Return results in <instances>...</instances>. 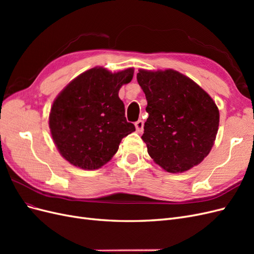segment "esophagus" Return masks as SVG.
<instances>
[{"mask_svg": "<svg viewBox=\"0 0 254 254\" xmlns=\"http://www.w3.org/2000/svg\"><path fill=\"white\" fill-rule=\"evenodd\" d=\"M135 129L137 132H142L143 129H144V122L142 120H139L137 122H135Z\"/></svg>", "mask_w": 254, "mask_h": 254, "instance_id": "obj_1", "label": "esophagus"}]
</instances>
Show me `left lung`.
<instances>
[{
  "mask_svg": "<svg viewBox=\"0 0 254 254\" xmlns=\"http://www.w3.org/2000/svg\"><path fill=\"white\" fill-rule=\"evenodd\" d=\"M136 79L147 101L142 140L149 156L168 173L198 165L217 134L216 104L196 82L174 70H140Z\"/></svg>",
  "mask_w": 254,
  "mask_h": 254,
  "instance_id": "obj_1",
  "label": "left lung"
}]
</instances>
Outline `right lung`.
<instances>
[{"instance_id": "1", "label": "right lung", "mask_w": 254, "mask_h": 254, "mask_svg": "<svg viewBox=\"0 0 254 254\" xmlns=\"http://www.w3.org/2000/svg\"><path fill=\"white\" fill-rule=\"evenodd\" d=\"M133 68L111 73L93 67L73 79L53 103L49 125L60 155L82 170H97L118 151L123 137L135 130L119 97Z\"/></svg>"}]
</instances>
